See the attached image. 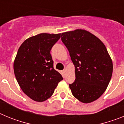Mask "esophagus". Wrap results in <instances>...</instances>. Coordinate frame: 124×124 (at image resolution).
<instances>
[{"label": "esophagus", "mask_w": 124, "mask_h": 124, "mask_svg": "<svg viewBox=\"0 0 124 124\" xmlns=\"http://www.w3.org/2000/svg\"><path fill=\"white\" fill-rule=\"evenodd\" d=\"M66 71V68H64V70H63V71H62V73H63V76H65Z\"/></svg>", "instance_id": "34e87169"}]
</instances>
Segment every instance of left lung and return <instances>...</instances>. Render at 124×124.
<instances>
[{"label": "left lung", "instance_id": "1", "mask_svg": "<svg viewBox=\"0 0 124 124\" xmlns=\"http://www.w3.org/2000/svg\"><path fill=\"white\" fill-rule=\"evenodd\" d=\"M61 38L75 67V81L69 84L72 94L83 103L97 100L106 90L113 70L106 46L84 30L62 33Z\"/></svg>", "mask_w": 124, "mask_h": 124}]
</instances>
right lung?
Here are the masks:
<instances>
[{
	"label": "right lung",
	"instance_id": "1",
	"mask_svg": "<svg viewBox=\"0 0 124 124\" xmlns=\"http://www.w3.org/2000/svg\"><path fill=\"white\" fill-rule=\"evenodd\" d=\"M61 33H40L30 37L20 46L14 63V74L25 94L35 101L50 98L63 80L53 68L50 51Z\"/></svg>",
	"mask_w": 124,
	"mask_h": 124
}]
</instances>
